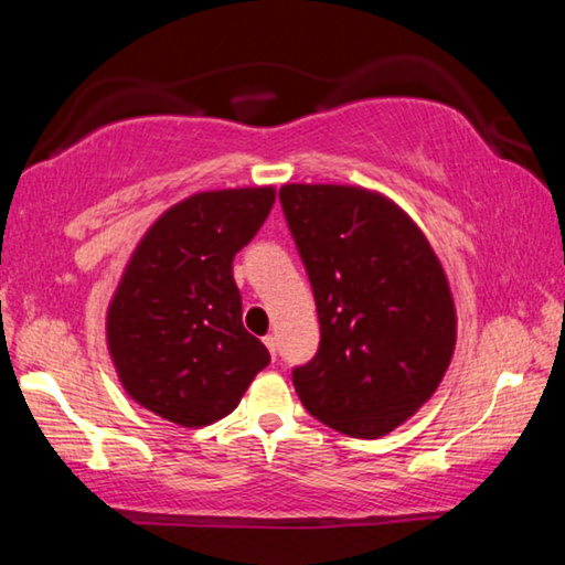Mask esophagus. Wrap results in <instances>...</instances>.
Masks as SVG:
<instances>
[{"instance_id":"obj_1","label":"esophagus","mask_w":565,"mask_h":565,"mask_svg":"<svg viewBox=\"0 0 565 565\" xmlns=\"http://www.w3.org/2000/svg\"><path fill=\"white\" fill-rule=\"evenodd\" d=\"M264 343H266V349H269L271 356L276 359V351H279V341H276V337H266Z\"/></svg>"}]
</instances>
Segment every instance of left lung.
I'll use <instances>...</instances> for the list:
<instances>
[{"label": "left lung", "instance_id": "8db88e82", "mask_svg": "<svg viewBox=\"0 0 565 565\" xmlns=\"http://www.w3.org/2000/svg\"><path fill=\"white\" fill-rule=\"evenodd\" d=\"M281 206L309 274L319 353L294 369L311 416L381 438L436 394L456 349L446 271L418 224L374 189L284 184Z\"/></svg>", "mask_w": 565, "mask_h": 565}]
</instances>
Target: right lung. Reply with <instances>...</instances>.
<instances>
[{
    "instance_id": "add662e5",
    "label": "right lung",
    "mask_w": 565,
    "mask_h": 565,
    "mask_svg": "<svg viewBox=\"0 0 565 565\" xmlns=\"http://www.w3.org/2000/svg\"><path fill=\"white\" fill-rule=\"evenodd\" d=\"M274 202V186L199 191L139 238L109 301L107 349L141 408L184 428L209 426L271 361L244 329L232 262Z\"/></svg>"
}]
</instances>
